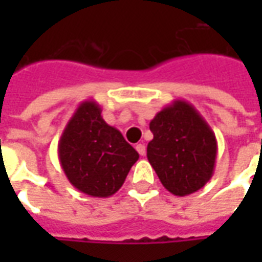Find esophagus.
<instances>
[{"label": "esophagus", "instance_id": "34e87169", "mask_svg": "<svg viewBox=\"0 0 262 262\" xmlns=\"http://www.w3.org/2000/svg\"><path fill=\"white\" fill-rule=\"evenodd\" d=\"M136 148L140 156H144V155H146V146H144V144H137Z\"/></svg>", "mask_w": 262, "mask_h": 262}]
</instances>
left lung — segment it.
Listing matches in <instances>:
<instances>
[{
    "mask_svg": "<svg viewBox=\"0 0 262 262\" xmlns=\"http://www.w3.org/2000/svg\"><path fill=\"white\" fill-rule=\"evenodd\" d=\"M153 140L147 159L162 185L185 196L206 185L214 173L217 140L207 121L186 100L176 99L150 121Z\"/></svg>",
    "mask_w": 262,
    "mask_h": 262,
    "instance_id": "left-lung-1",
    "label": "left lung"
}]
</instances>
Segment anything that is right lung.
<instances>
[{"label":"right lung","instance_id":"right-lung-1","mask_svg":"<svg viewBox=\"0 0 262 262\" xmlns=\"http://www.w3.org/2000/svg\"><path fill=\"white\" fill-rule=\"evenodd\" d=\"M58 157L70 184L96 198L114 195L138 160L121 131L107 125L95 100L81 102L58 141Z\"/></svg>","mask_w":262,"mask_h":262}]
</instances>
